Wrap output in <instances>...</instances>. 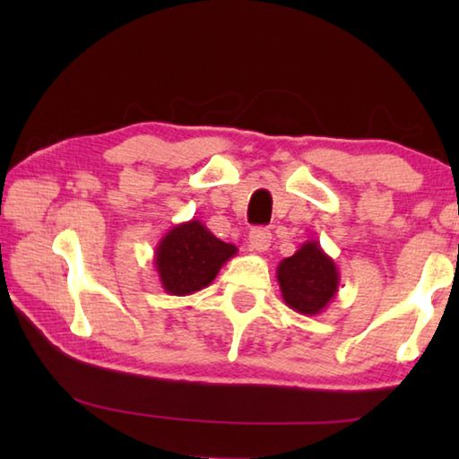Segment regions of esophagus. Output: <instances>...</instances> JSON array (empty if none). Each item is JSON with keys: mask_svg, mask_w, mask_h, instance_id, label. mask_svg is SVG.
Returning a JSON list of instances; mask_svg holds the SVG:
<instances>
[{"mask_svg": "<svg viewBox=\"0 0 459 459\" xmlns=\"http://www.w3.org/2000/svg\"><path fill=\"white\" fill-rule=\"evenodd\" d=\"M248 245L257 253L267 251L271 247V232L267 229H253L251 235H248Z\"/></svg>", "mask_w": 459, "mask_h": 459, "instance_id": "34e87169", "label": "esophagus"}]
</instances>
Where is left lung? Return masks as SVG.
Segmentation results:
<instances>
[{"label":"left lung","mask_w":459,"mask_h":459,"mask_svg":"<svg viewBox=\"0 0 459 459\" xmlns=\"http://www.w3.org/2000/svg\"><path fill=\"white\" fill-rule=\"evenodd\" d=\"M277 281L287 306L304 316H317L336 298L340 273L317 240H306L277 265Z\"/></svg>","instance_id":"1"}]
</instances>
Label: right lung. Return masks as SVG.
<instances>
[{"label": "right lung", "instance_id": "right-lung-1", "mask_svg": "<svg viewBox=\"0 0 459 459\" xmlns=\"http://www.w3.org/2000/svg\"><path fill=\"white\" fill-rule=\"evenodd\" d=\"M237 247L222 243L200 221L192 219L169 229L155 247L153 265L169 295H190L214 281Z\"/></svg>", "mask_w": 459, "mask_h": 459}]
</instances>
